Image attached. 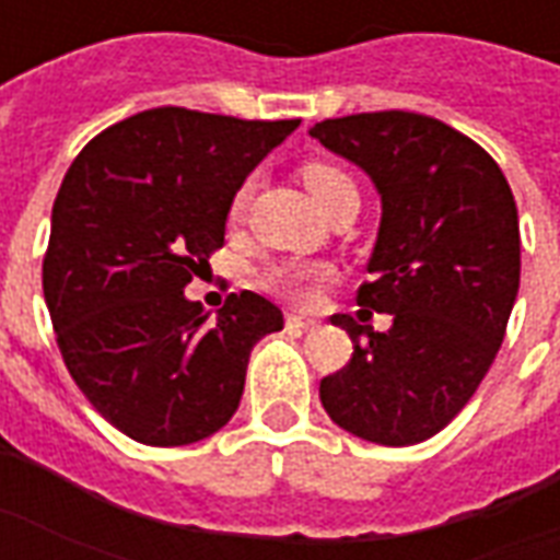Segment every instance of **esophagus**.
Instances as JSON below:
<instances>
[{
    "mask_svg": "<svg viewBox=\"0 0 560 560\" xmlns=\"http://www.w3.org/2000/svg\"><path fill=\"white\" fill-rule=\"evenodd\" d=\"M285 325H289V328H298V330H310V328H316V319H310V316H298V313H289V316H285Z\"/></svg>",
    "mask_w": 560,
    "mask_h": 560,
    "instance_id": "esophagus-1",
    "label": "esophagus"
}]
</instances>
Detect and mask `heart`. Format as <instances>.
Wrapping results in <instances>:
<instances>
[{
	"mask_svg": "<svg viewBox=\"0 0 560 560\" xmlns=\"http://www.w3.org/2000/svg\"><path fill=\"white\" fill-rule=\"evenodd\" d=\"M304 185H307V190L313 194V199H316L319 206H325V202L330 199V194H334V190H340V187L352 185V178L342 173L340 166H330V163H307V166H304ZM250 190H253L250 182H244V185L235 190V196H232V206H230L232 218H241V214H244L247 199H250ZM265 277H268V283L275 285L277 292L304 301V298L313 295V289L328 277V268L316 262L275 265V268H271Z\"/></svg>",
	"mask_w": 560,
	"mask_h": 560,
	"instance_id": "heart-1",
	"label": "heart"
}]
</instances>
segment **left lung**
Segmentation results:
<instances>
[{"instance_id":"8db88e82","label":"left lung","mask_w":560,"mask_h":560,"mask_svg":"<svg viewBox=\"0 0 560 560\" xmlns=\"http://www.w3.org/2000/svg\"><path fill=\"white\" fill-rule=\"evenodd\" d=\"M310 137L361 166L382 196L358 304L394 316L387 330L330 316L354 352L322 378V406L364 442H427L483 382L516 304L520 214L508 178L475 140L420 113L325 118Z\"/></svg>"}]
</instances>
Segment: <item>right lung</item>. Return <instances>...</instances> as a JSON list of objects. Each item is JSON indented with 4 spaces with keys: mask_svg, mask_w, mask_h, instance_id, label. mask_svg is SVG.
<instances>
[{
    "mask_svg": "<svg viewBox=\"0 0 560 560\" xmlns=\"http://www.w3.org/2000/svg\"><path fill=\"white\" fill-rule=\"evenodd\" d=\"M298 125L145 109L97 133L65 175L44 301L77 387L133 442L178 447L226 427L253 346L283 328L256 292L211 319L185 285L223 244L235 190Z\"/></svg>",
    "mask_w": 560,
    "mask_h": 560,
    "instance_id": "add662e5",
    "label": "right lung"
}]
</instances>
